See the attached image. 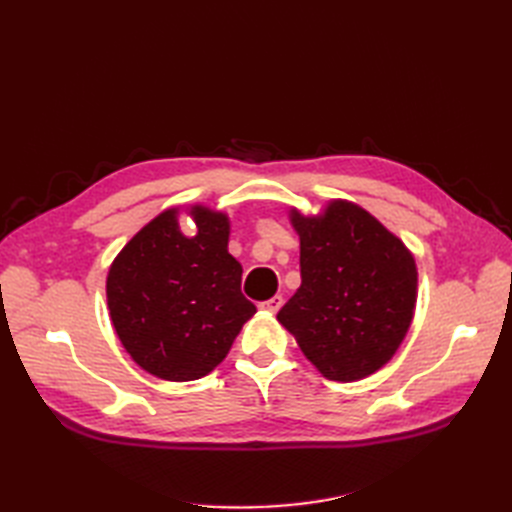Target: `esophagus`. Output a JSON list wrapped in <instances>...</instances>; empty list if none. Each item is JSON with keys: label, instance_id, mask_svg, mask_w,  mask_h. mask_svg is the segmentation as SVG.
<instances>
[{"label": "esophagus", "instance_id": "obj_1", "mask_svg": "<svg viewBox=\"0 0 512 512\" xmlns=\"http://www.w3.org/2000/svg\"><path fill=\"white\" fill-rule=\"evenodd\" d=\"M282 305H284V299L280 297V294H275V297H271V299H267V301H262V303H260V309H267V312L275 314V312H280Z\"/></svg>", "mask_w": 512, "mask_h": 512}]
</instances>
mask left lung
<instances>
[{"mask_svg": "<svg viewBox=\"0 0 512 512\" xmlns=\"http://www.w3.org/2000/svg\"><path fill=\"white\" fill-rule=\"evenodd\" d=\"M301 286L277 320L329 380L354 382L393 359L416 305V265L393 232L346 200L316 218L292 209Z\"/></svg>", "mask_w": 512, "mask_h": 512, "instance_id": "1", "label": "left lung"}]
</instances>
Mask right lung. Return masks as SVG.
<instances>
[{
    "instance_id": "obj_1",
    "label": "right lung",
    "mask_w": 512,
    "mask_h": 512,
    "mask_svg": "<svg viewBox=\"0 0 512 512\" xmlns=\"http://www.w3.org/2000/svg\"><path fill=\"white\" fill-rule=\"evenodd\" d=\"M185 237L177 209L151 220L123 247L106 277V299L123 348L170 382L207 376L228 354L256 305L241 292V265L228 254V218L192 207Z\"/></svg>"
}]
</instances>
